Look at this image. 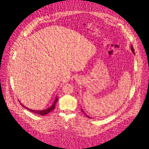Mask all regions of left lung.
Returning <instances> with one entry per match:
<instances>
[{"label":"left lung","instance_id":"obj_1","mask_svg":"<svg viewBox=\"0 0 149 149\" xmlns=\"http://www.w3.org/2000/svg\"><path fill=\"white\" fill-rule=\"evenodd\" d=\"M131 50H132V51L133 52V53H134V54H135V50H134V47H133V46H132V45H131ZM81 112H83V113H84V115H85L86 116L88 117V118H91V117H89V116L88 115H87L86 114H85L84 112V111H83V109H81Z\"/></svg>","mask_w":149,"mask_h":149}]
</instances>
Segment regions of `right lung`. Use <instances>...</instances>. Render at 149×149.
Segmentation results:
<instances>
[{"mask_svg": "<svg viewBox=\"0 0 149 149\" xmlns=\"http://www.w3.org/2000/svg\"><path fill=\"white\" fill-rule=\"evenodd\" d=\"M57 100H58V98L56 97V100H55L54 102V103H53V104H52L50 107L48 108L47 109H45V110H43V111H34V110H31V109H28V108H27L26 107L23 106L22 103H20V104H21V105H22L23 107H24L25 108L27 109L28 110H29V111H31V112H33V113H34L38 114V115H46V114L49 113L51 112L52 110H54V109L55 108V106H56V103H57ZM19 102H20V101H19Z\"/></svg>", "mask_w": 149, "mask_h": 149, "instance_id": "obj_1", "label": "right lung"}]
</instances>
